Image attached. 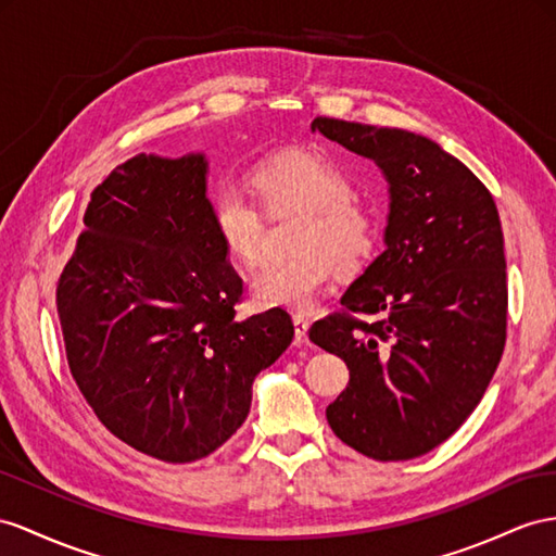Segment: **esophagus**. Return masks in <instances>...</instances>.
Segmentation results:
<instances>
[{
  "mask_svg": "<svg viewBox=\"0 0 556 556\" xmlns=\"http://www.w3.org/2000/svg\"><path fill=\"white\" fill-rule=\"evenodd\" d=\"M293 329H295V343H307L309 321L305 315H293Z\"/></svg>",
  "mask_w": 556,
  "mask_h": 556,
  "instance_id": "obj_1",
  "label": "esophagus"
}]
</instances>
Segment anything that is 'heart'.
<instances>
[{"mask_svg":"<svg viewBox=\"0 0 556 556\" xmlns=\"http://www.w3.org/2000/svg\"><path fill=\"white\" fill-rule=\"evenodd\" d=\"M265 211L303 208L291 235L289 258L269 263L251 281L253 301L265 307L305 312L317 303L333 267L340 275L359 269L376 244V220L350 192L352 185L333 160L312 150L267 156L249 174ZM211 227L237 263L253 267L265 255V216L235 182L211 197Z\"/></svg>","mask_w":556,"mask_h":556,"instance_id":"obj_1","label":"heart"}]
</instances>
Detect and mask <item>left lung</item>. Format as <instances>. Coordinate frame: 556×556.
I'll list each match as a JSON object with an SVG mask.
<instances>
[{
	"label": "left lung",
	"instance_id": "8db88e82",
	"mask_svg": "<svg viewBox=\"0 0 556 556\" xmlns=\"http://www.w3.org/2000/svg\"><path fill=\"white\" fill-rule=\"evenodd\" d=\"M312 131L374 160L390 182L386 251L340 298L343 312L309 329L350 368L326 420L368 458H418L467 420L501 364V218L486 185L430 138L331 117Z\"/></svg>",
	"mask_w": 556,
	"mask_h": 556
}]
</instances>
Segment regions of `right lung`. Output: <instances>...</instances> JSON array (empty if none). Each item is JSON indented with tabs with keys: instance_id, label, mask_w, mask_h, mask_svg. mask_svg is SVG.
I'll return each mask as SVG.
<instances>
[{
	"instance_id": "obj_1",
	"label": "right lung",
	"mask_w": 556,
	"mask_h": 556,
	"mask_svg": "<svg viewBox=\"0 0 556 556\" xmlns=\"http://www.w3.org/2000/svg\"><path fill=\"white\" fill-rule=\"evenodd\" d=\"M204 154H138L91 192L55 305L67 366L96 418L131 448L194 463L251 408L291 345L287 309L237 319L241 279L211 227Z\"/></svg>"
}]
</instances>
